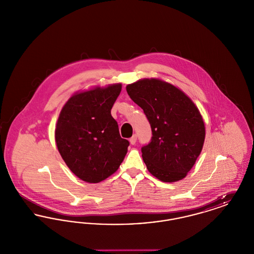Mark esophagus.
<instances>
[{"mask_svg": "<svg viewBox=\"0 0 254 254\" xmlns=\"http://www.w3.org/2000/svg\"><path fill=\"white\" fill-rule=\"evenodd\" d=\"M136 141H137V135H136V134H134L132 137L129 139V142H130V144H131V145H135Z\"/></svg>", "mask_w": 254, "mask_h": 254, "instance_id": "34e87169", "label": "esophagus"}]
</instances>
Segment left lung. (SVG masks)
<instances>
[{
	"label": "left lung",
	"mask_w": 254,
	"mask_h": 254,
	"mask_svg": "<svg viewBox=\"0 0 254 254\" xmlns=\"http://www.w3.org/2000/svg\"><path fill=\"white\" fill-rule=\"evenodd\" d=\"M127 94L144 110L152 137L142 147L146 169L160 181L185 178L200 155L205 129L190 97L169 83L143 79L127 85Z\"/></svg>",
	"instance_id": "obj_1"
}]
</instances>
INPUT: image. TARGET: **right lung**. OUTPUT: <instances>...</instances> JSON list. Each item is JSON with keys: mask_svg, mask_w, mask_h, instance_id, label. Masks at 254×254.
I'll use <instances>...</instances> for the list:
<instances>
[{"mask_svg": "<svg viewBox=\"0 0 254 254\" xmlns=\"http://www.w3.org/2000/svg\"><path fill=\"white\" fill-rule=\"evenodd\" d=\"M121 84L76 93L61 110L55 141L63 160L73 173L87 183H99L113 174L127 152L111 116Z\"/></svg>", "mask_w": 254, "mask_h": 254, "instance_id": "obj_1", "label": "right lung"}]
</instances>
